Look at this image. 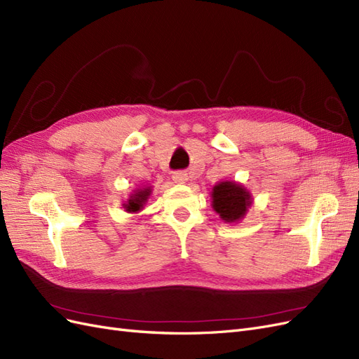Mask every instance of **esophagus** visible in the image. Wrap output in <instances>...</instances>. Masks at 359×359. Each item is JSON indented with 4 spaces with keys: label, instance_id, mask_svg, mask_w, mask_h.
<instances>
[{
    "label": "esophagus",
    "instance_id": "esophagus-1",
    "mask_svg": "<svg viewBox=\"0 0 359 359\" xmlns=\"http://www.w3.org/2000/svg\"><path fill=\"white\" fill-rule=\"evenodd\" d=\"M172 180L175 181L177 184H184L187 180H189V175L184 170H178V172H173L172 175Z\"/></svg>",
    "mask_w": 359,
    "mask_h": 359
}]
</instances>
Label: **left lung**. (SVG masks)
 <instances>
[{
	"instance_id": "1",
	"label": "left lung",
	"mask_w": 359,
	"mask_h": 359,
	"mask_svg": "<svg viewBox=\"0 0 359 359\" xmlns=\"http://www.w3.org/2000/svg\"><path fill=\"white\" fill-rule=\"evenodd\" d=\"M248 191L235 182H220L212 189V206L224 222H236L250 206Z\"/></svg>"
}]
</instances>
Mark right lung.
I'll return each instance as SVG.
<instances>
[{"mask_svg":"<svg viewBox=\"0 0 359 359\" xmlns=\"http://www.w3.org/2000/svg\"><path fill=\"white\" fill-rule=\"evenodd\" d=\"M149 196V189H145V190H139L136 194H133L132 198L128 199V202L126 203V210L128 212H136L139 211L140 208H142L145 201L148 199Z\"/></svg>","mask_w":359,"mask_h":359,"instance_id":"obj_1","label":"right lung"}]
</instances>
